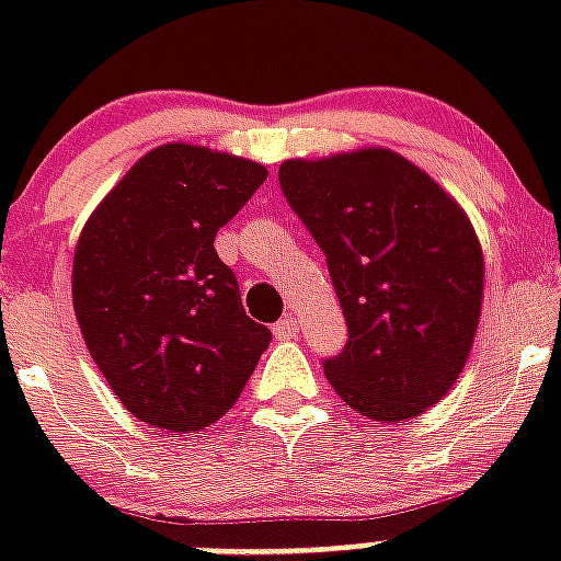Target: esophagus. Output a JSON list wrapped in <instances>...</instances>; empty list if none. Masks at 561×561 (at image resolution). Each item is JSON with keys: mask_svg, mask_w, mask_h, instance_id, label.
I'll return each mask as SVG.
<instances>
[{"mask_svg": "<svg viewBox=\"0 0 561 561\" xmlns=\"http://www.w3.org/2000/svg\"><path fill=\"white\" fill-rule=\"evenodd\" d=\"M273 334L279 337V341H294L299 334V323L297 317H282L279 323L273 325Z\"/></svg>", "mask_w": 561, "mask_h": 561, "instance_id": "34e87169", "label": "esophagus"}]
</instances>
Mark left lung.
Here are the masks:
<instances>
[{
  "instance_id": "1",
  "label": "left lung",
  "mask_w": 561,
  "mask_h": 561,
  "mask_svg": "<svg viewBox=\"0 0 561 561\" xmlns=\"http://www.w3.org/2000/svg\"><path fill=\"white\" fill-rule=\"evenodd\" d=\"M282 192L325 253L350 341L323 360L334 392L373 422L419 416L469 360L483 250L462 206L390 148L285 160Z\"/></svg>"
}]
</instances>
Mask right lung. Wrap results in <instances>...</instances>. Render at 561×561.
<instances>
[{"label":"right lung","instance_id":"add662e5","mask_svg":"<svg viewBox=\"0 0 561 561\" xmlns=\"http://www.w3.org/2000/svg\"><path fill=\"white\" fill-rule=\"evenodd\" d=\"M267 180L262 162L160 145L83 224L72 306L122 408L171 434L218 422L271 343L241 306L215 232Z\"/></svg>","mask_w":561,"mask_h":561}]
</instances>
